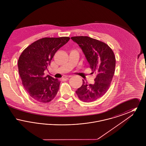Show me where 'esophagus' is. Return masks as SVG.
Here are the masks:
<instances>
[{"instance_id":"esophagus-1","label":"esophagus","mask_w":146,"mask_h":146,"mask_svg":"<svg viewBox=\"0 0 146 146\" xmlns=\"http://www.w3.org/2000/svg\"><path fill=\"white\" fill-rule=\"evenodd\" d=\"M70 76H64V77L62 79H63V80H67V79H68L70 78Z\"/></svg>"}]
</instances>
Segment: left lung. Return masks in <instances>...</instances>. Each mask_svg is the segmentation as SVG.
Here are the masks:
<instances>
[{
    "mask_svg": "<svg viewBox=\"0 0 146 146\" xmlns=\"http://www.w3.org/2000/svg\"><path fill=\"white\" fill-rule=\"evenodd\" d=\"M71 39L82 49L90 65L92 73L96 74L95 83L83 84L76 91L84 102L96 101L108 90L115 72V57L111 48L106 43L87 36H72Z\"/></svg>",
    "mask_w": 146,
    "mask_h": 146,
    "instance_id": "obj_1",
    "label": "left lung"
}]
</instances>
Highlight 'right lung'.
<instances>
[{"label":"right lung","instance_id":"1","mask_svg":"<svg viewBox=\"0 0 146 146\" xmlns=\"http://www.w3.org/2000/svg\"><path fill=\"white\" fill-rule=\"evenodd\" d=\"M70 37L43 38L33 42L22 52L18 68L22 83L29 96L35 100L48 103L56 95L60 82L44 76L56 52L66 44Z\"/></svg>","mask_w":146,"mask_h":146}]
</instances>
